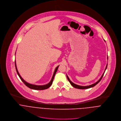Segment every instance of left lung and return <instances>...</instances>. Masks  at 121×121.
<instances>
[{"mask_svg": "<svg viewBox=\"0 0 121 121\" xmlns=\"http://www.w3.org/2000/svg\"><path fill=\"white\" fill-rule=\"evenodd\" d=\"M107 66H108V64H107V66H106V69H105V71H104V72L103 74L102 75V76H101V78L99 79V81H97L96 82H95V83H94V84H92V85H89V86H81L77 85H76V84H74L73 83V82H72L70 80V79H69V77H68V76H67V78H68V80H69V82H70V84H71V85H72V86H73L74 87H75V88H78V89H87V88H90V87H93V86H95L97 84H98V83L100 82V81L102 80V78H103V76H104V73H105V70H106V69H107Z\"/></svg>", "mask_w": 121, "mask_h": 121, "instance_id": "8db88e82", "label": "left lung"}]
</instances>
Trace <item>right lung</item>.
I'll use <instances>...</instances> for the list:
<instances>
[{"mask_svg": "<svg viewBox=\"0 0 121 121\" xmlns=\"http://www.w3.org/2000/svg\"><path fill=\"white\" fill-rule=\"evenodd\" d=\"M15 68H16V71H17V74L18 75V76L19 77L20 79H21V80L29 88H31V89H35V90H44V89H47L48 88V87H49L50 86H51V85L52 84V82H53V79H54V76H55V74L57 72V70L59 68V66H58L55 69V71H54V72L53 73V75L52 77V80L51 81V82L48 83V84H46V85H42V86H37V85H33V84H29L27 82H25L23 79L20 76V75H19L18 71H17V67H16V62H15Z\"/></svg>", "mask_w": 121, "mask_h": 121, "instance_id": "right-lung-1", "label": "right lung"}]
</instances>
